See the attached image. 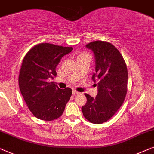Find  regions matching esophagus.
Returning <instances> with one entry per match:
<instances>
[{
  "label": "esophagus",
  "mask_w": 154,
  "mask_h": 154,
  "mask_svg": "<svg viewBox=\"0 0 154 154\" xmlns=\"http://www.w3.org/2000/svg\"><path fill=\"white\" fill-rule=\"evenodd\" d=\"M79 92H77V91H75V90H73L72 91V94L74 95V96H75V95H77V94H79Z\"/></svg>",
  "instance_id": "obj_1"
}]
</instances>
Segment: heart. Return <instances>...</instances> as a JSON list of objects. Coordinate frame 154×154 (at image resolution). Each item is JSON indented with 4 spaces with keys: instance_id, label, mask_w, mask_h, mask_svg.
Listing matches in <instances>:
<instances>
[{
    "instance_id": "obj_1",
    "label": "heart",
    "mask_w": 154,
    "mask_h": 154,
    "mask_svg": "<svg viewBox=\"0 0 154 154\" xmlns=\"http://www.w3.org/2000/svg\"><path fill=\"white\" fill-rule=\"evenodd\" d=\"M82 55H86V54H82V55H80V56H82Z\"/></svg>"
}]
</instances>
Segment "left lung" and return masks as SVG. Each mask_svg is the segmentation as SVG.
<instances>
[{
	"label": "left lung",
	"instance_id": "left-lung-1",
	"mask_svg": "<svg viewBox=\"0 0 154 154\" xmlns=\"http://www.w3.org/2000/svg\"><path fill=\"white\" fill-rule=\"evenodd\" d=\"M86 46L94 51L96 58V73L92 79L98 84V94L95 98L84 94L87 101L82 111L86 119L100 124L111 119L124 102L127 66L120 51L112 43L96 40Z\"/></svg>",
	"mask_w": 154,
	"mask_h": 154
}]
</instances>
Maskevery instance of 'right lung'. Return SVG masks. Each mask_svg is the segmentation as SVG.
I'll return each instance as SVG.
<instances>
[{
	"label": "right lung",
	"mask_w": 154,
	"mask_h": 154,
	"mask_svg": "<svg viewBox=\"0 0 154 154\" xmlns=\"http://www.w3.org/2000/svg\"><path fill=\"white\" fill-rule=\"evenodd\" d=\"M72 47L40 43L23 58L19 75L21 95L32 114L39 119L51 121L59 118L70 100L72 91L60 89L48 79L56 77V68Z\"/></svg>",
	"instance_id": "add662e5"
}]
</instances>
